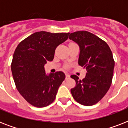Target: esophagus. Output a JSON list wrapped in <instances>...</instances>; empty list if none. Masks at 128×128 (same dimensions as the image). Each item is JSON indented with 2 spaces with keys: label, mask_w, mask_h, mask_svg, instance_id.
Masks as SVG:
<instances>
[{
  "label": "esophagus",
  "mask_w": 128,
  "mask_h": 128,
  "mask_svg": "<svg viewBox=\"0 0 128 128\" xmlns=\"http://www.w3.org/2000/svg\"><path fill=\"white\" fill-rule=\"evenodd\" d=\"M70 76L69 75V74H66V79H68V78H70Z\"/></svg>",
  "instance_id": "esophagus-1"
}]
</instances>
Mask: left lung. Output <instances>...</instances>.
<instances>
[{
    "mask_svg": "<svg viewBox=\"0 0 128 128\" xmlns=\"http://www.w3.org/2000/svg\"><path fill=\"white\" fill-rule=\"evenodd\" d=\"M69 38L80 47L78 64L87 70L86 77L71 78L76 86L70 92L74 100L84 106H92L101 100L112 84L115 62L107 43L87 31L71 33Z\"/></svg>",
    "mask_w": 128,
    "mask_h": 128,
    "instance_id": "8db88e82",
    "label": "left lung"
}]
</instances>
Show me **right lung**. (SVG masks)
Masks as SVG:
<instances>
[{
  "mask_svg": "<svg viewBox=\"0 0 128 128\" xmlns=\"http://www.w3.org/2000/svg\"><path fill=\"white\" fill-rule=\"evenodd\" d=\"M69 34L36 32L19 43L14 52L11 70L16 87L35 107L52 103L65 79L60 71L46 74L44 65L53 60L56 47L68 39Z\"/></svg>",
  "mask_w": 128,
  "mask_h": 128,
  "instance_id": "right-lung-1",
  "label": "right lung"
}]
</instances>
